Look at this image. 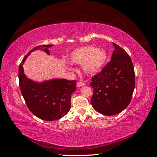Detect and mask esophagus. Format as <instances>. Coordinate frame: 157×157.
I'll use <instances>...</instances> for the list:
<instances>
[{
  "instance_id": "obj_1",
  "label": "esophagus",
  "mask_w": 157,
  "mask_h": 157,
  "mask_svg": "<svg viewBox=\"0 0 157 157\" xmlns=\"http://www.w3.org/2000/svg\"><path fill=\"white\" fill-rule=\"evenodd\" d=\"M76 86H77L78 87H83V86H86V83H85L84 82H78L77 83V85H76Z\"/></svg>"
}]
</instances>
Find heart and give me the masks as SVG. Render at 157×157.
Here are the masks:
<instances>
[{"mask_svg": "<svg viewBox=\"0 0 157 157\" xmlns=\"http://www.w3.org/2000/svg\"><path fill=\"white\" fill-rule=\"evenodd\" d=\"M106 59V53L103 49L93 46L75 49L71 53V63L83 64V69L88 74H95L103 66Z\"/></svg>", "mask_w": 157, "mask_h": 157, "instance_id": "1", "label": "heart"}]
</instances>
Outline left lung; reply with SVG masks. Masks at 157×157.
Masks as SVG:
<instances>
[{"mask_svg": "<svg viewBox=\"0 0 157 157\" xmlns=\"http://www.w3.org/2000/svg\"><path fill=\"white\" fill-rule=\"evenodd\" d=\"M111 60L101 72L91 78L93 89L91 105L98 113L106 116L119 114L130 102L135 88V72L130 57L113 43Z\"/></svg>", "mask_w": 157, "mask_h": 157, "instance_id": "obj_1", "label": "left lung"}]
</instances>
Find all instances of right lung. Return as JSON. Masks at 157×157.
<instances>
[{"instance_id":"obj_1","label":"right lung","mask_w":157,"mask_h":157,"mask_svg":"<svg viewBox=\"0 0 157 157\" xmlns=\"http://www.w3.org/2000/svg\"><path fill=\"white\" fill-rule=\"evenodd\" d=\"M52 44L34 47L24 56L19 66V84L27 106L40 119L53 121L68 114L71 107V95L75 91L76 81L55 79L37 83L24 74L23 64L27 57L37 50H43L49 55L48 48Z\"/></svg>"}]
</instances>
